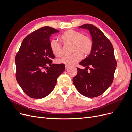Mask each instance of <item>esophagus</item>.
<instances>
[{"instance_id":"obj_1","label":"esophagus","mask_w":132,"mask_h":132,"mask_svg":"<svg viewBox=\"0 0 132 132\" xmlns=\"http://www.w3.org/2000/svg\"><path fill=\"white\" fill-rule=\"evenodd\" d=\"M69 68H70V66H69V65H65V69H68Z\"/></svg>"}]
</instances>
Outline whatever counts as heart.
Masks as SVG:
<instances>
[{
  "label": "heart",
  "mask_w": 132,
  "mask_h": 132,
  "mask_svg": "<svg viewBox=\"0 0 132 132\" xmlns=\"http://www.w3.org/2000/svg\"><path fill=\"white\" fill-rule=\"evenodd\" d=\"M61 39L65 44L72 45V54L67 55L58 60V63L68 65H74L82 58V55H87L93 50V43L91 39L85 36L82 33L73 30H68L62 34ZM50 48L52 54L56 57H61L63 54L61 44L57 40H51Z\"/></svg>",
  "instance_id": "obj_1"
}]
</instances>
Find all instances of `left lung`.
<instances>
[{
    "instance_id": "8db88e82",
    "label": "left lung",
    "mask_w": 132,
    "mask_h": 132,
    "mask_svg": "<svg viewBox=\"0 0 132 132\" xmlns=\"http://www.w3.org/2000/svg\"><path fill=\"white\" fill-rule=\"evenodd\" d=\"M79 28L89 31L93 47L89 56L79 63L85 69L77 68L78 73L73 81L81 94L87 97H95L104 93L113 81L117 66L114 49L109 39L97 27L84 24Z\"/></svg>"
}]
</instances>
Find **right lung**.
I'll list each match as a JSON object with an SVG mask.
<instances>
[{"label":"right lung","mask_w":132,"mask_h":132,"mask_svg":"<svg viewBox=\"0 0 132 132\" xmlns=\"http://www.w3.org/2000/svg\"><path fill=\"white\" fill-rule=\"evenodd\" d=\"M59 31L45 26L23 39L15 57L16 78L23 92L33 98H42L54 89L57 78L65 70L64 64H52L50 36Z\"/></svg>","instance_id":"1"}]
</instances>
